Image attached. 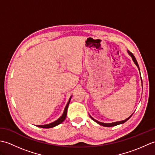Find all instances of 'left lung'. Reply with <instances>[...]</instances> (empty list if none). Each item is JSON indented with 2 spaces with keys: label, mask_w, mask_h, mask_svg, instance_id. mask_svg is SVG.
I'll list each match as a JSON object with an SVG mask.
<instances>
[{
  "label": "left lung",
  "mask_w": 155,
  "mask_h": 155,
  "mask_svg": "<svg viewBox=\"0 0 155 155\" xmlns=\"http://www.w3.org/2000/svg\"><path fill=\"white\" fill-rule=\"evenodd\" d=\"M127 52H128V54H129V55L130 56V57H132V59H133V62H134V64H135L137 66V67H138V68H139V72H140V68H139V64H138V62H137V60H136L135 57H134V56L133 55V54L132 53V52H130V51H128V50H127ZM140 77H141V76H140ZM141 81H142V78H141ZM142 83H143V82H142ZM142 86H143V84H142ZM132 115H133V114H131L129 117H128V118H127V119H125V120H121V121H117V122H114V123H101V122H99V121H98V120H95L94 118H93V117H92L91 116V115H89V116H90V117L92 118V119H93L94 121L96 122L97 123L99 124L100 125H102V126H103V127H114V126H116V125H118V124H123V123H124L125 122L127 121L128 119H129V118L131 117V116H132Z\"/></svg>",
  "instance_id": "obj_1"
}]
</instances>
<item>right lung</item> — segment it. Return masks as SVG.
<instances>
[{"instance_id":"1","label":"right lung","mask_w":155,"mask_h":155,"mask_svg":"<svg viewBox=\"0 0 155 155\" xmlns=\"http://www.w3.org/2000/svg\"><path fill=\"white\" fill-rule=\"evenodd\" d=\"M71 98H72V96L70 97V98H69V101H68V103L67 104V105H66V107H65V108H64V110L63 113H62V116H61L60 118H58V119H57V120L52 122V123H49V124H44V125H37V127H40V128H49L54 127H56V126H57V125H58L59 124L62 123V122H63V121L65 120L66 117H67L68 107L69 103H70V101H71Z\"/></svg>"}]
</instances>
